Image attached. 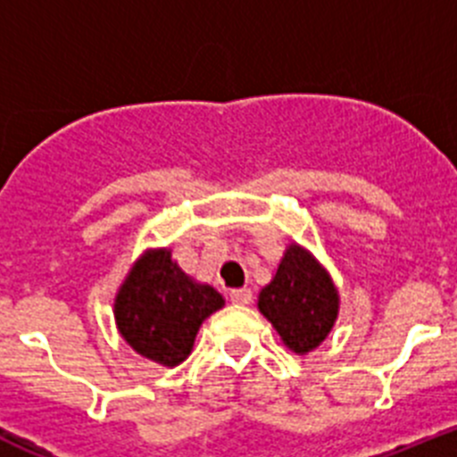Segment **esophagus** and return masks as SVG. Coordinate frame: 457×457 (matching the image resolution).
Here are the masks:
<instances>
[{
	"label": "esophagus",
	"instance_id": "1",
	"mask_svg": "<svg viewBox=\"0 0 457 457\" xmlns=\"http://www.w3.org/2000/svg\"><path fill=\"white\" fill-rule=\"evenodd\" d=\"M228 297H231L233 304H249L252 302V290L249 288H236L228 293Z\"/></svg>",
	"mask_w": 457,
	"mask_h": 457
}]
</instances>
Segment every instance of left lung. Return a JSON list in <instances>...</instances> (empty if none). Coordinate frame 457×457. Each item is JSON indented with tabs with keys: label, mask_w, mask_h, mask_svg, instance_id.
Masks as SVG:
<instances>
[{
	"label": "left lung",
	"mask_w": 457,
	"mask_h": 457,
	"mask_svg": "<svg viewBox=\"0 0 457 457\" xmlns=\"http://www.w3.org/2000/svg\"><path fill=\"white\" fill-rule=\"evenodd\" d=\"M341 309L332 274L306 247L290 242L277 274L258 293V311L272 322L284 345L309 354L329 337Z\"/></svg>",
	"instance_id": "1"
}]
</instances>
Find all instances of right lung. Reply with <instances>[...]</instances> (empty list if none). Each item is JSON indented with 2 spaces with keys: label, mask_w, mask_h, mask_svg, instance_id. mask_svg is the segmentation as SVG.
<instances>
[{
  "label": "right lung",
  "mask_w": 457,
  "mask_h": 457,
  "mask_svg": "<svg viewBox=\"0 0 457 457\" xmlns=\"http://www.w3.org/2000/svg\"><path fill=\"white\" fill-rule=\"evenodd\" d=\"M224 306L212 286L180 270L171 249H146L125 274L114 297V320L120 338L155 364H183L205 318Z\"/></svg>",
  "instance_id": "add662e5"
}]
</instances>
